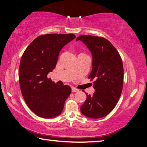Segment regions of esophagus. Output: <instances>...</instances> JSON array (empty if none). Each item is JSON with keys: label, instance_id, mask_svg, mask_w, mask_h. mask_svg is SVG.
I'll return each mask as SVG.
<instances>
[{"label": "esophagus", "instance_id": "34e87169", "mask_svg": "<svg viewBox=\"0 0 147 147\" xmlns=\"http://www.w3.org/2000/svg\"><path fill=\"white\" fill-rule=\"evenodd\" d=\"M79 90L78 89H76L75 87H72V92H78Z\"/></svg>", "mask_w": 147, "mask_h": 147}]
</instances>
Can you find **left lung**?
<instances>
[{"label":"left lung","instance_id":"8db88e82","mask_svg":"<svg viewBox=\"0 0 147 147\" xmlns=\"http://www.w3.org/2000/svg\"><path fill=\"white\" fill-rule=\"evenodd\" d=\"M81 40L92 53V69L88 78L93 82L95 92L87 94L81 113L88 118L105 117L115 107L121 94L123 66L121 57L108 40L100 36L81 35Z\"/></svg>","mask_w":147,"mask_h":147}]
</instances>
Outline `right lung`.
I'll return each instance as SVG.
<instances>
[{"mask_svg":"<svg viewBox=\"0 0 147 147\" xmlns=\"http://www.w3.org/2000/svg\"><path fill=\"white\" fill-rule=\"evenodd\" d=\"M75 37L74 34H44L34 39L23 53L18 74L21 92L37 116L52 118L62 113L71 88L56 84L47 74L55 68L60 50Z\"/></svg>","mask_w":147,"mask_h":147,"instance_id":"right-lung-1","label":"right lung"}]
</instances>
